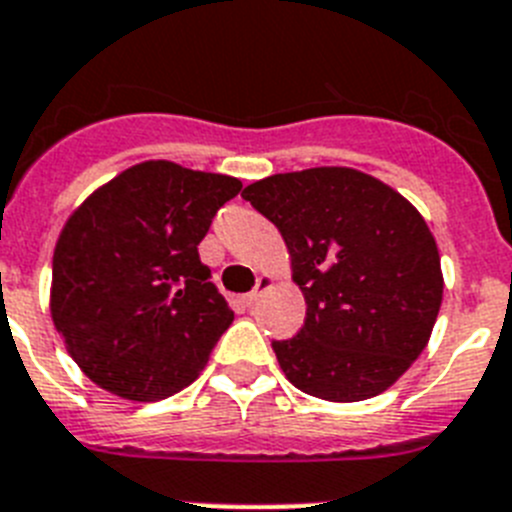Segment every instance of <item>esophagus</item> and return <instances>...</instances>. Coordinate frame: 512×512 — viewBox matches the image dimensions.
<instances>
[{
    "label": "esophagus",
    "instance_id": "1",
    "mask_svg": "<svg viewBox=\"0 0 512 512\" xmlns=\"http://www.w3.org/2000/svg\"><path fill=\"white\" fill-rule=\"evenodd\" d=\"M270 286H273V278H270V276H260V281H257L255 291H249V294L244 296V299H247V304H257V302H260V299H263V294L270 289Z\"/></svg>",
    "mask_w": 512,
    "mask_h": 512
}]
</instances>
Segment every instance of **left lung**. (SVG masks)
<instances>
[{
	"mask_svg": "<svg viewBox=\"0 0 512 512\" xmlns=\"http://www.w3.org/2000/svg\"><path fill=\"white\" fill-rule=\"evenodd\" d=\"M281 231L307 317L273 341L286 380L322 401L375 398L427 349L442 304L435 234L377 176L317 166L244 187Z\"/></svg>",
	"mask_w": 512,
	"mask_h": 512,
	"instance_id": "left-lung-1",
	"label": "left lung"
}]
</instances>
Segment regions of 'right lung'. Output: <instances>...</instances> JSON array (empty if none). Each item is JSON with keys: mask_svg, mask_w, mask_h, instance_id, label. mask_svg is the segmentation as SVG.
I'll return each mask as SVG.
<instances>
[{"mask_svg": "<svg viewBox=\"0 0 512 512\" xmlns=\"http://www.w3.org/2000/svg\"><path fill=\"white\" fill-rule=\"evenodd\" d=\"M236 176L143 161L90 192L54 247L49 309L83 375L124 401L197 380L234 320L197 244Z\"/></svg>", "mask_w": 512, "mask_h": 512, "instance_id": "right-lung-1", "label": "right lung"}]
</instances>
